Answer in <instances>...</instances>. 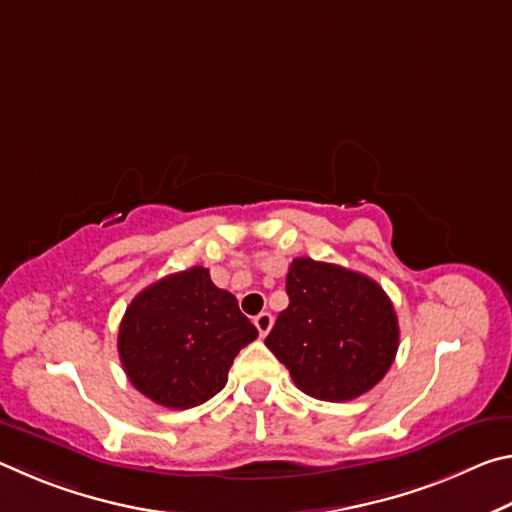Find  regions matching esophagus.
Masks as SVG:
<instances>
[{"mask_svg":"<svg viewBox=\"0 0 512 512\" xmlns=\"http://www.w3.org/2000/svg\"><path fill=\"white\" fill-rule=\"evenodd\" d=\"M253 323H255V327H257L259 336H266L268 332H271V327H273V316L268 314V311H262V314L255 316Z\"/></svg>","mask_w":512,"mask_h":512,"instance_id":"1","label":"esophagus"}]
</instances>
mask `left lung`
Masks as SVG:
<instances>
[{
	"label": "left lung",
	"instance_id": "obj_1",
	"mask_svg": "<svg viewBox=\"0 0 512 512\" xmlns=\"http://www.w3.org/2000/svg\"><path fill=\"white\" fill-rule=\"evenodd\" d=\"M289 307L280 311L266 348L302 393L348 402L377 386L400 345L391 298L368 275L296 257L287 273Z\"/></svg>",
	"mask_w": 512,
	"mask_h": 512
}]
</instances>
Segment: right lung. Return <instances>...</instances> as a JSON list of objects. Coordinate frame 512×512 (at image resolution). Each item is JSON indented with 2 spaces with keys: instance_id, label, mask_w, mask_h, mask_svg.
Here are the masks:
<instances>
[{
  "instance_id": "right-lung-1",
  "label": "right lung",
  "mask_w": 512,
  "mask_h": 512,
  "mask_svg": "<svg viewBox=\"0 0 512 512\" xmlns=\"http://www.w3.org/2000/svg\"><path fill=\"white\" fill-rule=\"evenodd\" d=\"M257 329L237 298L192 266L137 293L119 325L117 350L131 384L167 409H192L228 381Z\"/></svg>"
}]
</instances>
